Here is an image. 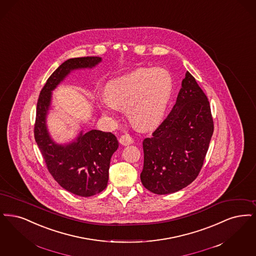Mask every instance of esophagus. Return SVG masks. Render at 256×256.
I'll return each mask as SVG.
<instances>
[{"instance_id": "34e87169", "label": "esophagus", "mask_w": 256, "mask_h": 256, "mask_svg": "<svg viewBox=\"0 0 256 256\" xmlns=\"http://www.w3.org/2000/svg\"><path fill=\"white\" fill-rule=\"evenodd\" d=\"M133 138L129 134H124L120 138V144L127 146L133 144Z\"/></svg>"}]
</instances>
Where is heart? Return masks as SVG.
Here are the masks:
<instances>
[{
    "instance_id": "obj_1",
    "label": "heart",
    "mask_w": 256,
    "mask_h": 256,
    "mask_svg": "<svg viewBox=\"0 0 256 256\" xmlns=\"http://www.w3.org/2000/svg\"><path fill=\"white\" fill-rule=\"evenodd\" d=\"M172 90V78L166 70L140 68L112 80L101 108L106 114H111L116 107L127 108L134 126L148 129L162 120Z\"/></svg>"
}]
</instances>
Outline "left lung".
I'll return each instance as SVG.
<instances>
[{
    "label": "left lung",
    "mask_w": 256,
    "mask_h": 256,
    "mask_svg": "<svg viewBox=\"0 0 256 256\" xmlns=\"http://www.w3.org/2000/svg\"><path fill=\"white\" fill-rule=\"evenodd\" d=\"M213 130L210 101L188 72L176 104L142 142L140 180L145 188L164 195L190 184L200 173Z\"/></svg>",
    "instance_id": "8db88e82"
}]
</instances>
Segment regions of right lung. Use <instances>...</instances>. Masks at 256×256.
Segmentation results:
<instances>
[{
  "instance_id": "1",
  "label": "right lung",
  "mask_w": 256,
  "mask_h": 256,
  "mask_svg": "<svg viewBox=\"0 0 256 256\" xmlns=\"http://www.w3.org/2000/svg\"><path fill=\"white\" fill-rule=\"evenodd\" d=\"M100 61L98 56L65 61L48 78L36 108L34 138L48 172L63 188L81 197L94 196L106 188L111 156L118 147L116 138L112 133L90 130L85 134L81 132L72 144H56L48 133L46 116L50 105L52 90L70 70L94 67Z\"/></svg>"
}]
</instances>
